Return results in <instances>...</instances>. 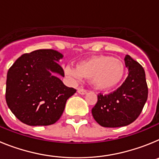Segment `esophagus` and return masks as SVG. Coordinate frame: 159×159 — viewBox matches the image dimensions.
I'll list each match as a JSON object with an SVG mask.
<instances>
[{
  "label": "esophagus",
  "mask_w": 159,
  "mask_h": 159,
  "mask_svg": "<svg viewBox=\"0 0 159 159\" xmlns=\"http://www.w3.org/2000/svg\"><path fill=\"white\" fill-rule=\"evenodd\" d=\"M77 92H78L79 94H80V95H86L87 92H88L86 90L83 89V88H78V89H77Z\"/></svg>",
  "instance_id": "obj_1"
}]
</instances>
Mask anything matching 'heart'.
<instances>
[{
	"mask_svg": "<svg viewBox=\"0 0 159 159\" xmlns=\"http://www.w3.org/2000/svg\"><path fill=\"white\" fill-rule=\"evenodd\" d=\"M125 65L122 60L111 56H94L79 62L75 67L66 66L64 73L72 81L82 77L89 79L94 88L107 91L115 88L124 78Z\"/></svg>",
	"mask_w": 159,
	"mask_h": 159,
	"instance_id": "heart-1",
	"label": "heart"
}]
</instances>
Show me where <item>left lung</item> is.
Instances as JSON below:
<instances>
[{
  "label": "left lung",
  "instance_id": "left-lung-1",
  "mask_svg": "<svg viewBox=\"0 0 159 159\" xmlns=\"http://www.w3.org/2000/svg\"><path fill=\"white\" fill-rule=\"evenodd\" d=\"M128 76L122 86L109 95H98L92 113L95 121L104 127L130 124L143 111L148 96L145 71L130 56L125 57Z\"/></svg>",
  "mask_w": 159,
  "mask_h": 159
}]
</instances>
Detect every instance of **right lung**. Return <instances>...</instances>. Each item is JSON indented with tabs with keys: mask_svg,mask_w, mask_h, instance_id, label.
Instances as JSON below:
<instances>
[{
	"mask_svg": "<svg viewBox=\"0 0 159 159\" xmlns=\"http://www.w3.org/2000/svg\"><path fill=\"white\" fill-rule=\"evenodd\" d=\"M64 56L53 49L22 55L7 73V105L20 121L29 126H48L62 116L67 99L76 90L65 86L58 64Z\"/></svg>",
	"mask_w": 159,
	"mask_h": 159,
	"instance_id": "obj_1",
	"label": "right lung"
}]
</instances>
